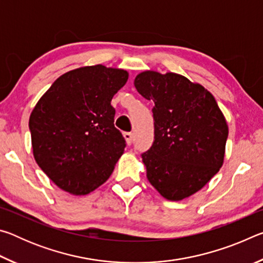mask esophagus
I'll use <instances>...</instances> for the list:
<instances>
[{
	"instance_id": "34e87169",
	"label": "esophagus",
	"mask_w": 263,
	"mask_h": 263,
	"mask_svg": "<svg viewBox=\"0 0 263 263\" xmlns=\"http://www.w3.org/2000/svg\"><path fill=\"white\" fill-rule=\"evenodd\" d=\"M124 138H125V140H126V144H127V145H131V144H132L133 135H132L131 132H125V133H124Z\"/></svg>"
}]
</instances>
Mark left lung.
Instances as JSON below:
<instances>
[{"instance_id": "8db88e82", "label": "left lung", "mask_w": 263, "mask_h": 263, "mask_svg": "<svg viewBox=\"0 0 263 263\" xmlns=\"http://www.w3.org/2000/svg\"><path fill=\"white\" fill-rule=\"evenodd\" d=\"M138 92L153 102L154 142L141 155L146 176L168 201L201 190L224 163L229 126L215 97L183 75L144 70Z\"/></svg>"}]
</instances>
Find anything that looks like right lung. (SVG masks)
<instances>
[{"label": "right lung", "mask_w": 263, "mask_h": 263, "mask_svg": "<svg viewBox=\"0 0 263 263\" xmlns=\"http://www.w3.org/2000/svg\"><path fill=\"white\" fill-rule=\"evenodd\" d=\"M127 79L125 69L83 66L58 78L37 102L29 119L33 158L60 189L88 195L112 174L125 140L111 100Z\"/></svg>", "instance_id": "add662e5"}]
</instances>
